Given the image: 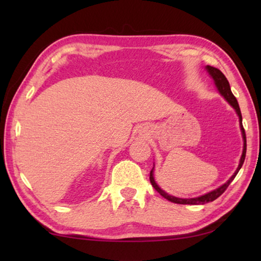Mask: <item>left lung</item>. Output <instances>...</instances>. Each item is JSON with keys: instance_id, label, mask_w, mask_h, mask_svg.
I'll list each match as a JSON object with an SVG mask.
<instances>
[{"instance_id": "8db88e82", "label": "left lung", "mask_w": 261, "mask_h": 261, "mask_svg": "<svg viewBox=\"0 0 261 261\" xmlns=\"http://www.w3.org/2000/svg\"><path fill=\"white\" fill-rule=\"evenodd\" d=\"M206 71L208 72L210 76L212 77L214 82V85L216 87V90L219 91V93L223 96L224 99H226L227 102L231 106V107L235 109V112L238 116V120H240V127H241V131H242V137H243V152H242V156H241V160L240 163H238V167L237 169L235 170V173L232 174V176L230 178H229L226 183L221 185V187L216 188L215 190L211 192H207L205 194H202V196L199 197H196V198H177V197H174V196H170V194H168L166 191H163V190L159 187L158 183L155 182V179H154V167L153 169L151 170V174H149V180H151V183L153 185V188L156 190V191L161 194L163 198H166L167 200H169L171 202H175V204H180V205H204L207 204V202H211L215 200L216 198H219L221 194H222L224 191H226V189L229 187V184L232 182V179L236 177V175L238 171L243 166V163H244L245 160V154H246V137H245V131H244V127H243L242 124V114H241V109H240V106H238V102L235 96H233L232 92L230 90V85H229V82L228 79L226 78V76L220 71L219 69L211 67V65H206L205 67Z\"/></svg>"}]
</instances>
